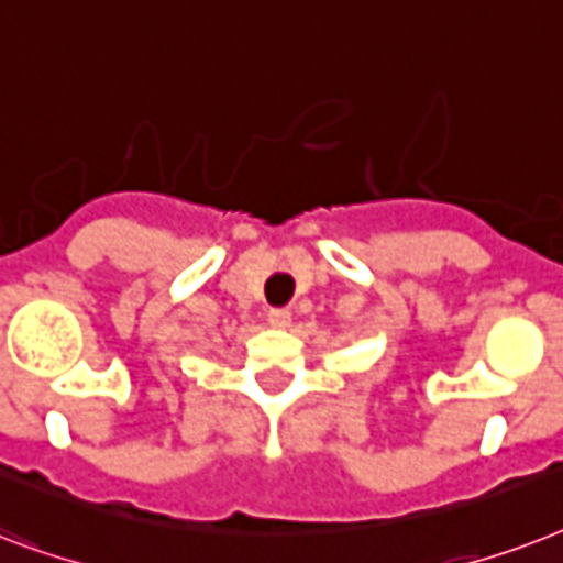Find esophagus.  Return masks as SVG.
Instances as JSON below:
<instances>
[{
  "mask_svg": "<svg viewBox=\"0 0 563 563\" xmlns=\"http://www.w3.org/2000/svg\"><path fill=\"white\" fill-rule=\"evenodd\" d=\"M290 310L287 308H273V310H267V322L273 328H290Z\"/></svg>",
  "mask_w": 563,
  "mask_h": 563,
  "instance_id": "obj_1",
  "label": "esophagus"
}]
</instances>
